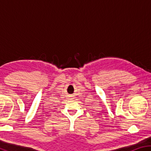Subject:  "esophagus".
Returning <instances> with one entry per match:
<instances>
[{
	"instance_id": "1",
	"label": "esophagus",
	"mask_w": 151,
	"mask_h": 151,
	"mask_svg": "<svg viewBox=\"0 0 151 151\" xmlns=\"http://www.w3.org/2000/svg\"><path fill=\"white\" fill-rule=\"evenodd\" d=\"M70 99H73V95L70 96Z\"/></svg>"
}]
</instances>
